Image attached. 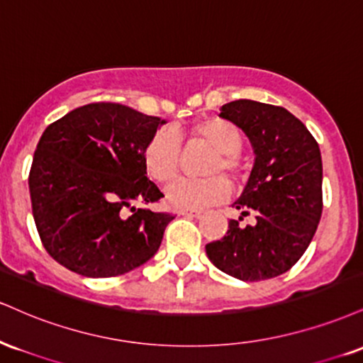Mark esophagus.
I'll return each mask as SVG.
<instances>
[{"label": "esophagus", "instance_id": "1", "mask_svg": "<svg viewBox=\"0 0 363 363\" xmlns=\"http://www.w3.org/2000/svg\"><path fill=\"white\" fill-rule=\"evenodd\" d=\"M178 216H185V217H197L202 214V211H177Z\"/></svg>", "mask_w": 363, "mask_h": 363}]
</instances>
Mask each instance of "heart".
<instances>
[{"label":"heart","mask_w":363,"mask_h":363,"mask_svg":"<svg viewBox=\"0 0 363 363\" xmlns=\"http://www.w3.org/2000/svg\"><path fill=\"white\" fill-rule=\"evenodd\" d=\"M190 138L206 144L214 151L208 157L200 180H178L166 189V200L173 208L197 211V208L223 202L229 195V180H236L241 169L240 151L242 134L236 125L223 118H206L190 125ZM180 139L169 130L152 135L144 151V163L149 174L160 183L172 182L180 164Z\"/></svg>","instance_id":"1"}]
</instances>
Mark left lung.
Masks as SVG:
<instances>
[{"mask_svg":"<svg viewBox=\"0 0 363 363\" xmlns=\"http://www.w3.org/2000/svg\"><path fill=\"white\" fill-rule=\"evenodd\" d=\"M219 117L245 132L255 152L248 183L233 203L240 220L253 211L257 224L229 220L207 257L224 274L242 282L274 279L299 262L323 212V161L308 127L282 106L236 100Z\"/></svg>","mask_w":363,"mask_h":363,"instance_id":"obj_1","label":"left lung"}]
</instances>
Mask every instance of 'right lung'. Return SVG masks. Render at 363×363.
<instances>
[{
	"label": "right lung",
	"instance_id": "obj_1",
	"mask_svg": "<svg viewBox=\"0 0 363 363\" xmlns=\"http://www.w3.org/2000/svg\"><path fill=\"white\" fill-rule=\"evenodd\" d=\"M166 121L118 104H89L50 123L33 155L30 200L47 253L74 274L106 279L151 259L174 217L157 202L144 151Z\"/></svg>",
	"mask_w": 363,
	"mask_h": 363
}]
</instances>
